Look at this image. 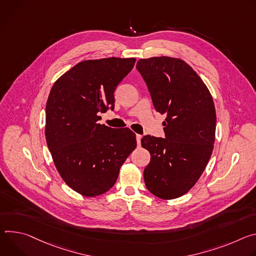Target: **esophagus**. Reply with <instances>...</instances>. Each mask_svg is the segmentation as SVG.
<instances>
[{"mask_svg":"<svg viewBox=\"0 0 256 256\" xmlns=\"http://www.w3.org/2000/svg\"><path fill=\"white\" fill-rule=\"evenodd\" d=\"M141 138H142V135L136 134V141H137V146H140V144H141Z\"/></svg>","mask_w":256,"mask_h":256,"instance_id":"34e87169","label":"esophagus"}]
</instances>
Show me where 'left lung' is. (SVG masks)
<instances>
[{
    "mask_svg": "<svg viewBox=\"0 0 256 256\" xmlns=\"http://www.w3.org/2000/svg\"><path fill=\"white\" fill-rule=\"evenodd\" d=\"M136 68L146 82L156 110L166 116L164 138L146 135L141 139L150 154L144 182L156 197L175 200L195 185L212 154L216 124L212 96L181 59H140Z\"/></svg>",
    "mask_w": 256,
    "mask_h": 256,
    "instance_id": "8db88e82",
    "label": "left lung"
}]
</instances>
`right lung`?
Listing matches in <instances>:
<instances>
[{"instance_id":"1","label":"right lung","mask_w":256,"mask_h":256,"mask_svg":"<svg viewBox=\"0 0 256 256\" xmlns=\"http://www.w3.org/2000/svg\"><path fill=\"white\" fill-rule=\"evenodd\" d=\"M135 58L82 61L54 83L46 106V140L56 171L77 193L96 197L116 183L120 168L136 148L129 128L100 124L114 108L117 85Z\"/></svg>"}]
</instances>
